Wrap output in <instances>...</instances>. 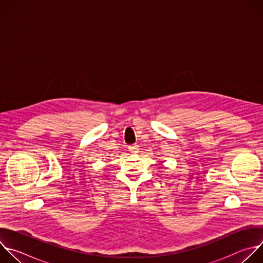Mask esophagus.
Wrapping results in <instances>:
<instances>
[{"instance_id":"34e87169","label":"esophagus","mask_w":263,"mask_h":263,"mask_svg":"<svg viewBox=\"0 0 263 263\" xmlns=\"http://www.w3.org/2000/svg\"><path fill=\"white\" fill-rule=\"evenodd\" d=\"M129 148H130V151H132V152H137V149H139L138 144H132L131 146H129Z\"/></svg>"}]
</instances>
